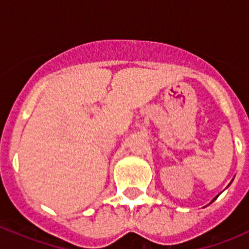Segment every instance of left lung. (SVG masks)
Instances as JSON below:
<instances>
[{
    "label": "left lung",
    "instance_id": "obj_1",
    "mask_svg": "<svg viewBox=\"0 0 249 249\" xmlns=\"http://www.w3.org/2000/svg\"><path fill=\"white\" fill-rule=\"evenodd\" d=\"M214 199H215V198H214ZM214 199H213V201H214Z\"/></svg>",
    "mask_w": 249,
    "mask_h": 249
}]
</instances>
